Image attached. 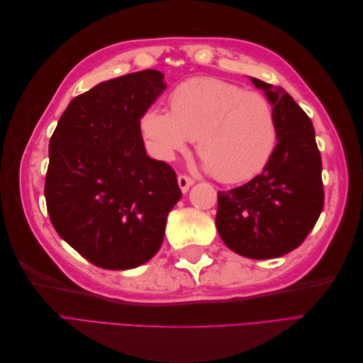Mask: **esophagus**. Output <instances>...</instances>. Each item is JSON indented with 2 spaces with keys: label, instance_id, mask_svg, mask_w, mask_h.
<instances>
[{
  "label": "esophagus",
  "instance_id": "esophagus-1",
  "mask_svg": "<svg viewBox=\"0 0 363 363\" xmlns=\"http://www.w3.org/2000/svg\"><path fill=\"white\" fill-rule=\"evenodd\" d=\"M177 180H179V186H180V189H182L183 194L188 192L191 186L195 183V180L192 177H189V175H184V174L179 175Z\"/></svg>",
  "mask_w": 363,
  "mask_h": 363
}]
</instances>
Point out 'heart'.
Segmentation results:
<instances>
[{
  "label": "heart",
  "instance_id": "1",
  "mask_svg": "<svg viewBox=\"0 0 363 363\" xmlns=\"http://www.w3.org/2000/svg\"><path fill=\"white\" fill-rule=\"evenodd\" d=\"M169 112L148 107L139 119L152 156L171 160L196 139V151L216 179L238 183L269 162L277 140L265 96L218 79L199 77L169 94Z\"/></svg>",
  "mask_w": 363,
  "mask_h": 363
}]
</instances>
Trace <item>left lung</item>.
<instances>
[{
    "label": "left lung",
    "mask_w": 363,
    "mask_h": 363,
    "mask_svg": "<svg viewBox=\"0 0 363 363\" xmlns=\"http://www.w3.org/2000/svg\"><path fill=\"white\" fill-rule=\"evenodd\" d=\"M272 104L277 145L262 174L218 192L216 228L224 244L250 259H274L295 250L324 207L321 155L311 118L281 87L251 77Z\"/></svg>",
    "instance_id": "8db88e82"
}]
</instances>
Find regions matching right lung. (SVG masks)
Wrapping results in <instances>:
<instances>
[{
	"label": "right lung",
	"mask_w": 363,
	"mask_h": 363,
	"mask_svg": "<svg viewBox=\"0 0 363 363\" xmlns=\"http://www.w3.org/2000/svg\"><path fill=\"white\" fill-rule=\"evenodd\" d=\"M164 87L156 69L96 84L74 98L51 136L43 191L51 224L100 268L148 262L182 196L175 171L147 156L139 128Z\"/></svg>",
	"instance_id": "1"
}]
</instances>
